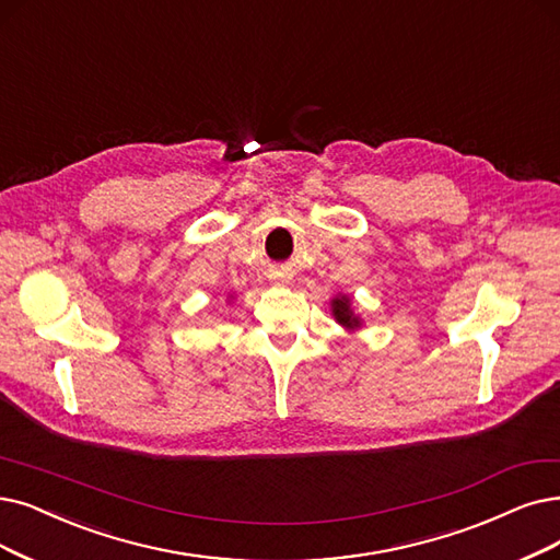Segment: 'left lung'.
Here are the masks:
<instances>
[{
  "mask_svg": "<svg viewBox=\"0 0 560 560\" xmlns=\"http://www.w3.org/2000/svg\"><path fill=\"white\" fill-rule=\"evenodd\" d=\"M332 315H335V319H338V322L345 324V326H358V317L351 315L349 299H345V296L332 301Z\"/></svg>",
  "mask_w": 560,
  "mask_h": 560,
  "instance_id": "left-lung-1",
  "label": "left lung"
}]
</instances>
